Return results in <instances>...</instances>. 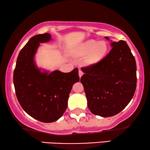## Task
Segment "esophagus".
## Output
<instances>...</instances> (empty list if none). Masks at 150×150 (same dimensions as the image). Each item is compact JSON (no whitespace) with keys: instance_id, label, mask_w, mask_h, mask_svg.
Returning a JSON list of instances; mask_svg holds the SVG:
<instances>
[{"instance_id":"obj_1","label":"esophagus","mask_w":150,"mask_h":150,"mask_svg":"<svg viewBox=\"0 0 150 150\" xmlns=\"http://www.w3.org/2000/svg\"><path fill=\"white\" fill-rule=\"evenodd\" d=\"M83 71H82L81 69H79V77H81V76L83 75Z\"/></svg>"}]
</instances>
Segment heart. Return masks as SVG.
I'll use <instances>...</instances> for the list:
<instances>
[{"mask_svg":"<svg viewBox=\"0 0 150 150\" xmlns=\"http://www.w3.org/2000/svg\"><path fill=\"white\" fill-rule=\"evenodd\" d=\"M107 50L106 43L103 41L97 42L94 40L86 41L80 47L79 54L80 55H86L88 56L86 58L88 64H94L104 56Z\"/></svg>","mask_w":150,"mask_h":150,"instance_id":"1","label":"heart"}]
</instances>
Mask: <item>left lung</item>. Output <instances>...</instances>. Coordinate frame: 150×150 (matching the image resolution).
I'll use <instances>...</instances> for the list:
<instances>
[{"mask_svg": "<svg viewBox=\"0 0 150 150\" xmlns=\"http://www.w3.org/2000/svg\"><path fill=\"white\" fill-rule=\"evenodd\" d=\"M109 40L108 37H105ZM112 48L95 64L81 67V81L88 106L94 115L111 117L131 100L137 86L135 59L125 41L111 43Z\"/></svg>", "mask_w": 150, "mask_h": 150, "instance_id": "1", "label": "left lung"}]
</instances>
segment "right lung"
Instances as JSON below:
<instances>
[{
  "label": "right lung",
  "instance_id": "1",
  "mask_svg": "<svg viewBox=\"0 0 150 150\" xmlns=\"http://www.w3.org/2000/svg\"><path fill=\"white\" fill-rule=\"evenodd\" d=\"M51 39L49 33L33 37L21 50L13 72L17 98L29 115L42 122L58 120L67 109L73 84L79 81L77 68L69 73H41L34 62L39 43Z\"/></svg>",
  "mask_w": 150,
  "mask_h": 150
}]
</instances>
